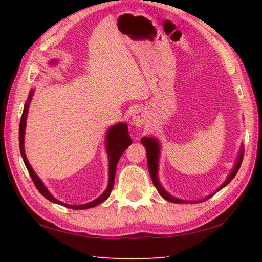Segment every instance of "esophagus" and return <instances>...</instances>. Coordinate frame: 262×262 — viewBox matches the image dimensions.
I'll return each mask as SVG.
<instances>
[{"label": "esophagus", "instance_id": "1", "mask_svg": "<svg viewBox=\"0 0 262 262\" xmlns=\"http://www.w3.org/2000/svg\"><path fill=\"white\" fill-rule=\"evenodd\" d=\"M132 121H133V123H134L135 126L141 127L144 123V121H145L144 112L142 111V110H136L134 113H133Z\"/></svg>", "mask_w": 262, "mask_h": 262}]
</instances>
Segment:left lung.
<instances>
[{"instance_id":"left-lung-1","label":"left lung","mask_w":262,"mask_h":262,"mask_svg":"<svg viewBox=\"0 0 262 262\" xmlns=\"http://www.w3.org/2000/svg\"><path fill=\"white\" fill-rule=\"evenodd\" d=\"M142 144L145 146V150H146V157H147V168H149V173H150V177L152 182H154L155 187L158 190V192L163 196L166 201L168 202H172V203H177V204H194V203H201L206 201V199L211 198L213 194H215L217 191H220L222 188H225L227 184H229L231 182V180L235 178V175L238 172V169L241 167V164H242V160H243V155H244V146L242 144L241 149L238 155H237V159L235 161V165L234 167H232L230 174L228 175V178L226 179L225 182H223L220 187H219L215 191L212 192L211 194H208L205 198L203 199H199V201H183V199H180L172 196V194L168 193L166 190L163 188V185L160 184V181L158 178V169H159V157H160V143L159 141L155 139V137H143V139H141Z\"/></svg>"}]
</instances>
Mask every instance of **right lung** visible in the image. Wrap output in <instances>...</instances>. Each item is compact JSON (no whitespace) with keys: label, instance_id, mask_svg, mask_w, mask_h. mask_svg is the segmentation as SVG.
Instances as JSON below:
<instances>
[{"label":"right lung","instance_id":"1","mask_svg":"<svg viewBox=\"0 0 262 262\" xmlns=\"http://www.w3.org/2000/svg\"><path fill=\"white\" fill-rule=\"evenodd\" d=\"M58 63L57 60H51L49 61L50 65H55ZM33 95H34V89H32L30 94H28L27 101L24 105V111L21 115V119H20V125H19V147H20V154L23 157L24 163H25L26 168L30 173L31 178L34 182L35 187L39 190L40 193L42 196H45L48 201L59 204V205H63L65 207L69 208H73V210H87V208H92L97 206L98 204L103 203L104 201H106L110 196V193L112 191L113 184H115V178H116V170H117V164L119 159H120L121 155L125 152V150L127 149L128 146L132 144V139L129 136V133H128V126L126 122H120V123H116V125L111 126L108 128L106 132V140H105V147H106V152H107V157H108V183L107 187L105 189L101 196L97 197L94 201L89 202L87 204H82V205H70V204H65L63 202L58 201L56 199L52 194L50 193V191L48 190V188L46 187L45 183L42 182V180L37 177V174L34 172V169L32 168L31 164L28 163L27 157L25 154V146H24V142H25V129H26V119H27V115H28V108H30V104L32 101Z\"/></svg>","mask_w":262,"mask_h":262}]
</instances>
